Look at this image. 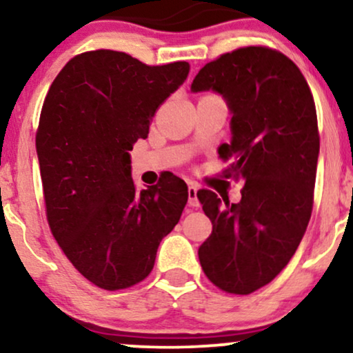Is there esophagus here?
I'll return each mask as SVG.
<instances>
[{"mask_svg":"<svg viewBox=\"0 0 353 353\" xmlns=\"http://www.w3.org/2000/svg\"><path fill=\"white\" fill-rule=\"evenodd\" d=\"M187 192H189V200H187V203H189V207L192 208H197L199 207V199H197V185L190 184L189 189H187Z\"/></svg>","mask_w":353,"mask_h":353,"instance_id":"34e87169","label":"esophagus"}]
</instances>
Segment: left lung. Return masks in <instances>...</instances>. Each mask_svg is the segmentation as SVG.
I'll use <instances>...</instances> for the list:
<instances>
[{
    "mask_svg": "<svg viewBox=\"0 0 353 353\" xmlns=\"http://www.w3.org/2000/svg\"><path fill=\"white\" fill-rule=\"evenodd\" d=\"M190 91L225 99L231 141L218 153L234 159L226 172L244 181L238 203L197 192L213 225L199 248L200 265L218 288L249 295L288 264L311 218L319 156L313 94L298 66L265 47L238 48L210 61Z\"/></svg>",
    "mask_w": 353,
    "mask_h": 353,
    "instance_id": "1",
    "label": "left lung"
}]
</instances>
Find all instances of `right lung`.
Here are the masks:
<instances>
[{
    "label": "right lung",
    "mask_w": 353,
    "mask_h": 353,
    "mask_svg": "<svg viewBox=\"0 0 353 353\" xmlns=\"http://www.w3.org/2000/svg\"><path fill=\"white\" fill-rule=\"evenodd\" d=\"M187 61L148 66L123 52L71 58L43 101L35 137L48 225L89 282L122 290L148 276L189 192L179 177L137 190L130 151L189 77Z\"/></svg>",
    "instance_id": "right-lung-1"
}]
</instances>
